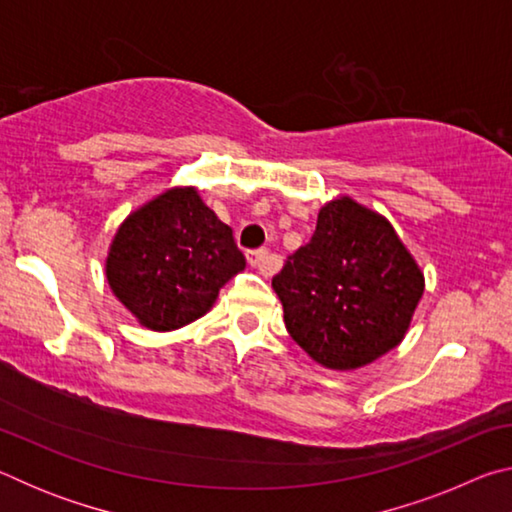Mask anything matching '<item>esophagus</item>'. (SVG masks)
I'll return each mask as SVG.
<instances>
[{
    "mask_svg": "<svg viewBox=\"0 0 512 512\" xmlns=\"http://www.w3.org/2000/svg\"><path fill=\"white\" fill-rule=\"evenodd\" d=\"M248 262H250V266H255L259 273H262L264 277H268V275H273L275 273V266H277V262H275V257L268 253L266 248H257V250H248Z\"/></svg>",
    "mask_w": 512,
    "mask_h": 512,
    "instance_id": "34e87169",
    "label": "esophagus"
}]
</instances>
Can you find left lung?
<instances>
[{
	"mask_svg": "<svg viewBox=\"0 0 512 512\" xmlns=\"http://www.w3.org/2000/svg\"><path fill=\"white\" fill-rule=\"evenodd\" d=\"M273 289L291 339L320 366L352 370L402 341L424 277L384 216L336 198L284 259Z\"/></svg>",
	"mask_w": 512,
	"mask_h": 512,
	"instance_id": "1",
	"label": "left lung"
}]
</instances>
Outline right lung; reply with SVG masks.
Instances as JSON below:
<instances>
[{"label":"right lung","instance_id":"right-lung-1","mask_svg":"<svg viewBox=\"0 0 512 512\" xmlns=\"http://www.w3.org/2000/svg\"><path fill=\"white\" fill-rule=\"evenodd\" d=\"M244 266L232 228L196 189H171L121 223L106 275L142 325L169 332L203 316Z\"/></svg>","mask_w":512,"mask_h":512}]
</instances>
